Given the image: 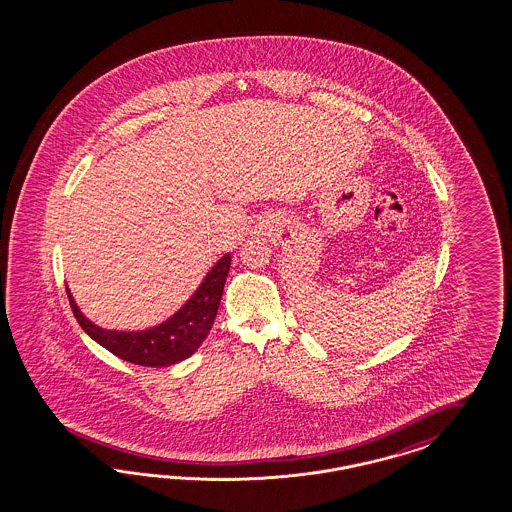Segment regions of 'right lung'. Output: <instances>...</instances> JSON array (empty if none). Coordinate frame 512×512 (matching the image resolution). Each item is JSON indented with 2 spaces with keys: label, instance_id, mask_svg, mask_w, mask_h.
Instances as JSON below:
<instances>
[{
  "label": "right lung",
  "instance_id": "add662e5",
  "mask_svg": "<svg viewBox=\"0 0 512 512\" xmlns=\"http://www.w3.org/2000/svg\"><path fill=\"white\" fill-rule=\"evenodd\" d=\"M231 268V253L217 261L186 304L159 325L144 330H109L92 323L67 287L69 304L82 330L112 355L131 364L163 368L191 357L214 325L223 287Z\"/></svg>",
  "mask_w": 512,
  "mask_h": 512
}]
</instances>
